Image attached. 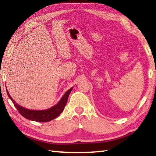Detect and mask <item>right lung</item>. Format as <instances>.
<instances>
[{
  "label": "right lung",
  "instance_id": "obj_1",
  "mask_svg": "<svg viewBox=\"0 0 156 156\" xmlns=\"http://www.w3.org/2000/svg\"><path fill=\"white\" fill-rule=\"evenodd\" d=\"M7 90V89H6ZM72 90V88L66 92L64 96H62L61 100H60V102L57 105H55L51 108H50L49 109L47 110H42V111H34V110H30L27 109L24 107H20V105H18L17 103H16L14 100L12 98V97L10 96L9 92L7 90V93L9 98L12 100L13 104L16 108L18 112L20 113L21 115H23V117L27 118L28 120H34L36 122H49L54 120L58 117L60 113L62 112V111L64 110L66 104H67L68 97L69 96V94Z\"/></svg>",
  "mask_w": 156,
  "mask_h": 156
}]
</instances>
